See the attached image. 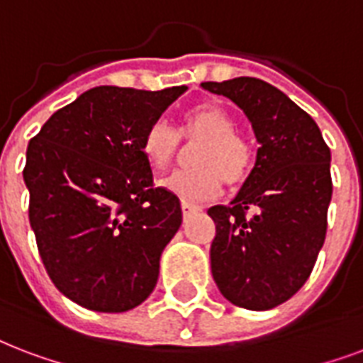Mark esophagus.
Instances as JSON below:
<instances>
[{"label": "esophagus", "instance_id": "obj_1", "mask_svg": "<svg viewBox=\"0 0 363 363\" xmlns=\"http://www.w3.org/2000/svg\"><path fill=\"white\" fill-rule=\"evenodd\" d=\"M181 207H182V215H184V217H188L190 213L200 211V207H198V206H190V203H182Z\"/></svg>", "mask_w": 363, "mask_h": 363}]
</instances>
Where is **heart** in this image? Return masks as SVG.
<instances>
[{
  "label": "heart",
  "mask_w": 363,
  "mask_h": 363,
  "mask_svg": "<svg viewBox=\"0 0 363 363\" xmlns=\"http://www.w3.org/2000/svg\"><path fill=\"white\" fill-rule=\"evenodd\" d=\"M225 108L206 102L184 116L181 135L196 145L194 163L198 167L177 171L165 177L162 186L182 203L198 206L215 200L223 192V181L238 184L247 177L253 162V150ZM181 135L167 121H154L143 140V152L154 169H167L181 154Z\"/></svg>",
  "instance_id": "1"
}]
</instances>
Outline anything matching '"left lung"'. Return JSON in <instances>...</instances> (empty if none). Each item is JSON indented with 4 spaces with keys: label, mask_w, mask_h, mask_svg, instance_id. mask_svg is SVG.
Masks as SVG:
<instances>
[{
    "label": "left lung",
    "mask_w": 363,
    "mask_h": 363,
    "mask_svg": "<svg viewBox=\"0 0 363 363\" xmlns=\"http://www.w3.org/2000/svg\"><path fill=\"white\" fill-rule=\"evenodd\" d=\"M201 87L242 108L259 143L255 165L230 206L207 211L217 228L213 280L232 304L270 311L304 286L323 245L331 152L316 121L270 83L243 76Z\"/></svg>",
    "instance_id": "8db88e82"
}]
</instances>
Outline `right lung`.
<instances>
[{
  "mask_svg": "<svg viewBox=\"0 0 363 363\" xmlns=\"http://www.w3.org/2000/svg\"><path fill=\"white\" fill-rule=\"evenodd\" d=\"M186 89L93 87L28 145L30 226L49 278L79 306L127 312L156 287L182 211L177 196L154 188L143 140Z\"/></svg>",
  "mask_w": 363,
  "mask_h": 363,
  "instance_id": "obj_1",
  "label": "right lung"
}]
</instances>
